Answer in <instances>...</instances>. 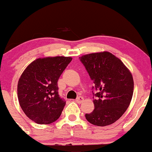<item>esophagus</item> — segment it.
Returning <instances> with one entry per match:
<instances>
[{"label": "esophagus", "instance_id": "1", "mask_svg": "<svg viewBox=\"0 0 152 152\" xmlns=\"http://www.w3.org/2000/svg\"><path fill=\"white\" fill-rule=\"evenodd\" d=\"M83 100H84V98H83V97H81V96H79L75 100V101L77 102V103H83Z\"/></svg>", "mask_w": 152, "mask_h": 152}]
</instances>
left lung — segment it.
<instances>
[{
	"label": "left lung",
	"instance_id": "obj_1",
	"mask_svg": "<svg viewBox=\"0 0 152 152\" xmlns=\"http://www.w3.org/2000/svg\"><path fill=\"white\" fill-rule=\"evenodd\" d=\"M80 60L94 83L95 109L85 114L87 121L98 126L113 124L130 105L134 93L132 75L118 58L108 52L83 55Z\"/></svg>",
	"mask_w": 152,
	"mask_h": 152
}]
</instances>
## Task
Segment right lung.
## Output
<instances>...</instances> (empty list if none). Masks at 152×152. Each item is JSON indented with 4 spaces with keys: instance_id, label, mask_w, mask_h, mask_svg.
Returning a JSON list of instances; mask_svg holds the SVG:
<instances>
[{
    "instance_id": "add662e5",
    "label": "right lung",
    "mask_w": 152,
    "mask_h": 152,
    "mask_svg": "<svg viewBox=\"0 0 152 152\" xmlns=\"http://www.w3.org/2000/svg\"><path fill=\"white\" fill-rule=\"evenodd\" d=\"M72 57L39 58L28 66L18 83L21 108L31 121L49 124L61 115L66 101L58 93L57 82Z\"/></svg>"
}]
</instances>
